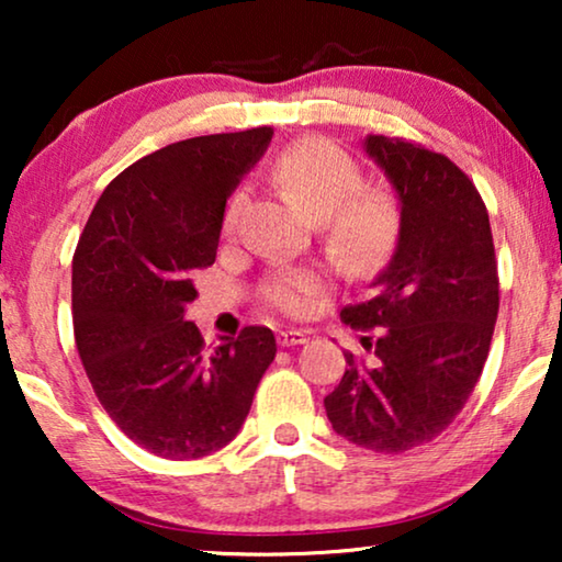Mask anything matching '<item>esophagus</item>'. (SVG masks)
Here are the masks:
<instances>
[{
    "instance_id": "34e87169",
    "label": "esophagus",
    "mask_w": 562,
    "mask_h": 562,
    "mask_svg": "<svg viewBox=\"0 0 562 562\" xmlns=\"http://www.w3.org/2000/svg\"><path fill=\"white\" fill-rule=\"evenodd\" d=\"M306 340H310V335L304 329H281L279 333V342L283 348H294V345H304Z\"/></svg>"
}]
</instances>
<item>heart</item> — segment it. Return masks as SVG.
I'll return each mask as SVG.
<instances>
[{"label":"heart","mask_w":562,"mask_h":562,"mask_svg":"<svg viewBox=\"0 0 562 562\" xmlns=\"http://www.w3.org/2000/svg\"><path fill=\"white\" fill-rule=\"evenodd\" d=\"M271 181L289 202L322 220L333 256L350 271H368L389 258L398 237L396 202L383 189L360 187L363 173L348 153L325 140L289 145L271 166ZM243 194L229 196L222 233L240 222ZM322 268H281L266 283V299L286 314H310L327 294Z\"/></svg>","instance_id":"b5f03b06"}]
</instances>
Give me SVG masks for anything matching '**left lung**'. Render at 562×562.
<instances>
[{
  "instance_id": "obj_1",
  "label": "left lung",
  "mask_w": 562,
  "mask_h": 562,
  "mask_svg": "<svg viewBox=\"0 0 562 562\" xmlns=\"http://www.w3.org/2000/svg\"><path fill=\"white\" fill-rule=\"evenodd\" d=\"M363 148L396 189L402 222L373 296L340 312L371 358L345 352L325 409L348 442L406 452L435 440L481 379L498 314L496 252L486 204L448 156L383 135Z\"/></svg>"
}]
</instances>
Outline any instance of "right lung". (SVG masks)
Returning a JSON list of instances; mask_svg holds the SVG:
<instances>
[{
  "label": "right lung",
  "instance_id": "add662e5",
  "mask_svg": "<svg viewBox=\"0 0 562 562\" xmlns=\"http://www.w3.org/2000/svg\"><path fill=\"white\" fill-rule=\"evenodd\" d=\"M271 127L189 137L127 166L102 191L74 252V337L114 425L153 456L196 460L240 432L266 368L268 327L206 350L187 304L217 258L227 196Z\"/></svg>",
  "mask_w": 562,
  "mask_h": 562
}]
</instances>
